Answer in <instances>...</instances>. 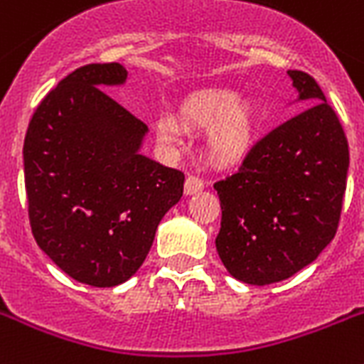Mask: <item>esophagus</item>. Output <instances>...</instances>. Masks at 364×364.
<instances>
[{
  "mask_svg": "<svg viewBox=\"0 0 364 364\" xmlns=\"http://www.w3.org/2000/svg\"><path fill=\"white\" fill-rule=\"evenodd\" d=\"M205 187V181H203L200 176H188L187 181H185V194H196L198 191H202Z\"/></svg>",
  "mask_w": 364,
  "mask_h": 364,
  "instance_id": "obj_1",
  "label": "esophagus"
}]
</instances>
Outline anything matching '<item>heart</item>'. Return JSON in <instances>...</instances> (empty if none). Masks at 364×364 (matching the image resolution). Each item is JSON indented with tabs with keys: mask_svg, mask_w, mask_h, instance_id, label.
Listing matches in <instances>:
<instances>
[{
	"mask_svg": "<svg viewBox=\"0 0 364 364\" xmlns=\"http://www.w3.org/2000/svg\"><path fill=\"white\" fill-rule=\"evenodd\" d=\"M183 117L194 127H211L220 121L211 134V151L220 161L241 156L252 140L250 110L228 91H208L194 97L183 106ZM156 134L170 146L181 141V129L172 115H162L156 121Z\"/></svg>",
	"mask_w": 364,
	"mask_h": 364,
	"instance_id": "1",
	"label": "heart"
}]
</instances>
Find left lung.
Segmentation results:
<instances>
[{"mask_svg":"<svg viewBox=\"0 0 364 364\" xmlns=\"http://www.w3.org/2000/svg\"><path fill=\"white\" fill-rule=\"evenodd\" d=\"M305 108L259 138L237 172L218 179L223 220L215 245L241 282L273 284L312 264L335 237L350 149L316 80L288 70Z\"/></svg>","mask_w":364,"mask_h":364,"instance_id":"8db88e82","label":"left lung"}]
</instances>
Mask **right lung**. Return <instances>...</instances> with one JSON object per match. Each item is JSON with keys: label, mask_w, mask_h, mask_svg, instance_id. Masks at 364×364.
<instances>
[{"label": "right lung", "mask_w": 364, "mask_h": 364, "mask_svg": "<svg viewBox=\"0 0 364 364\" xmlns=\"http://www.w3.org/2000/svg\"><path fill=\"white\" fill-rule=\"evenodd\" d=\"M119 63H91L41 100L23 140L28 215L37 245L78 282L110 288L138 271L185 173L140 155L147 125L100 87Z\"/></svg>", "instance_id": "1"}]
</instances>
